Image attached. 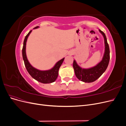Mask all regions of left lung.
<instances>
[{
    "label": "left lung",
    "instance_id": "8db88e82",
    "mask_svg": "<svg viewBox=\"0 0 126 126\" xmlns=\"http://www.w3.org/2000/svg\"><path fill=\"white\" fill-rule=\"evenodd\" d=\"M104 38L105 50L102 59L96 66L88 69H83L78 65L75 60H74L73 67L77 78L83 82H92L96 80L106 71L110 60V50L109 45L105 33L99 29Z\"/></svg>",
    "mask_w": 126,
    "mask_h": 126
}]
</instances>
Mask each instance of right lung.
<instances>
[{
  "instance_id": "obj_1",
  "label": "right lung",
  "mask_w": 126,
  "mask_h": 126,
  "mask_svg": "<svg viewBox=\"0 0 126 126\" xmlns=\"http://www.w3.org/2000/svg\"><path fill=\"white\" fill-rule=\"evenodd\" d=\"M38 28V27H36L33 29H36ZM32 30L28 32V33L25 37V38L24 41V45L22 49V58L24 61V63L26 67L27 70L28 72V73L32 77L38 81L43 83H49L54 82L56 79L58 77V71L59 68L63 63L64 58L61 59L57 62L55 66L53 67L52 69L48 70H39L37 69L36 68L33 67L27 59L26 54V42L27 40V38L29 36L30 33H31Z\"/></svg>"
}]
</instances>
